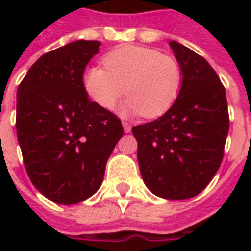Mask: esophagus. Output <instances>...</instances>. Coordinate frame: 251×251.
I'll return each mask as SVG.
<instances>
[{
	"mask_svg": "<svg viewBox=\"0 0 251 251\" xmlns=\"http://www.w3.org/2000/svg\"><path fill=\"white\" fill-rule=\"evenodd\" d=\"M122 126H124V130L126 131V133H130L131 131V125L129 124V122H122Z\"/></svg>",
	"mask_w": 251,
	"mask_h": 251,
	"instance_id": "esophagus-1",
	"label": "esophagus"
}]
</instances>
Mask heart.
<instances>
[{
	"mask_svg": "<svg viewBox=\"0 0 251 251\" xmlns=\"http://www.w3.org/2000/svg\"><path fill=\"white\" fill-rule=\"evenodd\" d=\"M104 67H87L83 87L94 102L109 110L125 94L122 114L156 118L165 114L179 97L183 72L176 59L149 47L125 44L107 52Z\"/></svg>",
	"mask_w": 251,
	"mask_h": 251,
	"instance_id": "obj_1",
	"label": "heart"
}]
</instances>
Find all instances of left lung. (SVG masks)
I'll return each instance as SVG.
<instances>
[{"mask_svg":"<svg viewBox=\"0 0 251 251\" xmlns=\"http://www.w3.org/2000/svg\"><path fill=\"white\" fill-rule=\"evenodd\" d=\"M169 46L183 72L179 97L165 114L131 131L148 188L164 199L183 200L200 194L215 176L230 122L226 91L214 68L177 41Z\"/></svg>","mask_w":251,"mask_h":251,"instance_id":"left-lung-1","label":"left lung"}]
</instances>
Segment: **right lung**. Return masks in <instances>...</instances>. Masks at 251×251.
Instances as JSON below:
<instances>
[{
	"label": "right lung",
	"instance_id": "right-lung-1",
	"mask_svg": "<svg viewBox=\"0 0 251 251\" xmlns=\"http://www.w3.org/2000/svg\"><path fill=\"white\" fill-rule=\"evenodd\" d=\"M99 46L77 40L47 52L17 88L16 129L26 174L57 204H76L98 191L124 136L120 118L83 87L84 68Z\"/></svg>",
	"mask_w": 251,
	"mask_h": 251
}]
</instances>
